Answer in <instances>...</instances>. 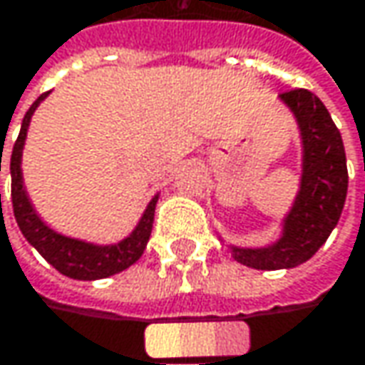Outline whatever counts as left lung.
Returning a JSON list of instances; mask_svg holds the SVG:
<instances>
[{
    "label": "left lung",
    "mask_w": 365,
    "mask_h": 365,
    "mask_svg": "<svg viewBox=\"0 0 365 365\" xmlns=\"http://www.w3.org/2000/svg\"><path fill=\"white\" fill-rule=\"evenodd\" d=\"M280 98L294 113L303 135V180L286 217L284 236L267 249H232L255 269H290L312 259L339 223L347 198V158L339 127L309 89H290Z\"/></svg>",
    "instance_id": "1"
}]
</instances>
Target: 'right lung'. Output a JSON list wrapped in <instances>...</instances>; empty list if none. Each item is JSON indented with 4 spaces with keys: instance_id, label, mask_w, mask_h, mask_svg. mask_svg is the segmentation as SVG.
Returning <instances> with one entry per match:
<instances>
[{
    "instance_id": "add662e5",
    "label": "right lung",
    "mask_w": 365,
    "mask_h": 365,
    "mask_svg": "<svg viewBox=\"0 0 365 365\" xmlns=\"http://www.w3.org/2000/svg\"><path fill=\"white\" fill-rule=\"evenodd\" d=\"M48 93H41L33 106L26 110V115L22 118V127L18 133L12 156H10V173H12V209L16 217L18 227L22 232V236L39 250V255L53 265L60 274L73 278V280H100V278H108L113 274H118L123 269H127L129 265H133L142 252L146 249L152 232V221H154V209H156V200L158 196H154L150 200L148 209L142 217V221L138 223V227L133 230V234L129 238H125L123 242L113 245V247H93L81 240H73L66 236H60L56 232H51L50 227L37 217L33 211L24 187H22V173H20V156H22V146H24V138H26V129H29V120L31 115L35 113V108L39 106V102L46 98ZM0 171H1V154H0ZM1 198V196H0Z\"/></svg>"
}]
</instances>
